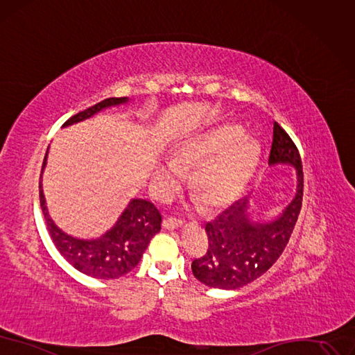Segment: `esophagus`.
I'll return each instance as SVG.
<instances>
[{
	"label": "esophagus",
	"mask_w": 355,
	"mask_h": 355,
	"mask_svg": "<svg viewBox=\"0 0 355 355\" xmlns=\"http://www.w3.org/2000/svg\"><path fill=\"white\" fill-rule=\"evenodd\" d=\"M162 227L166 230H175V228H181L182 227V220L181 219H175V218H166L162 222Z\"/></svg>",
	"instance_id": "obj_1"
}]
</instances>
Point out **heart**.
<instances>
[{"instance_id": "heart-1", "label": "heart", "mask_w": 355, "mask_h": 355, "mask_svg": "<svg viewBox=\"0 0 355 355\" xmlns=\"http://www.w3.org/2000/svg\"><path fill=\"white\" fill-rule=\"evenodd\" d=\"M259 157V143L239 125H220L181 143L173 161L162 157L153 166V187L168 198L191 174V189L207 209H219L237 199L250 180Z\"/></svg>"}]
</instances>
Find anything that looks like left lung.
<instances>
[{"label": "left lung", "mask_w": 355, "mask_h": 355, "mask_svg": "<svg viewBox=\"0 0 355 355\" xmlns=\"http://www.w3.org/2000/svg\"><path fill=\"white\" fill-rule=\"evenodd\" d=\"M269 166L293 165L297 189L293 202L269 222H256L248 215V198L225 209L215 220L207 222V252L194 259L196 279L219 290H237L261 277L279 259L295 227L303 202V166L298 149L286 131L273 123Z\"/></svg>", "instance_id": "1"}]
</instances>
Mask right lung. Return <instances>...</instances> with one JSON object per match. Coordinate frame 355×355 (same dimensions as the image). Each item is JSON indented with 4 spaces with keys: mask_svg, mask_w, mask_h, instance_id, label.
<instances>
[{
    "mask_svg": "<svg viewBox=\"0 0 355 355\" xmlns=\"http://www.w3.org/2000/svg\"><path fill=\"white\" fill-rule=\"evenodd\" d=\"M127 98H108L82 112L69 118L62 124L67 127L94 116L99 111L125 103ZM49 149V148H48ZM48 150L44 157L41 180H39V200L44 212L46 228L61 256L77 270L98 279H116L135 269L146 250L152 237L161 231L162 216L152 202L131 199L115 225L94 240H80L61 231L51 219L42 190V173L46 165Z\"/></svg>",
    "mask_w": 355,
    "mask_h": 355,
    "instance_id": "right-lung-1",
    "label": "right lung"
}]
</instances>
